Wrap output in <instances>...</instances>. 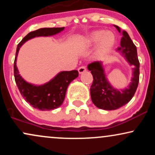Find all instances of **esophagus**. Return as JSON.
I'll return each instance as SVG.
<instances>
[{
  "instance_id": "1",
  "label": "esophagus",
  "mask_w": 155,
  "mask_h": 155,
  "mask_svg": "<svg viewBox=\"0 0 155 155\" xmlns=\"http://www.w3.org/2000/svg\"><path fill=\"white\" fill-rule=\"evenodd\" d=\"M86 71H87V68L85 66H81L78 68V71H79V74H82V73Z\"/></svg>"
}]
</instances>
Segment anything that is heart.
<instances>
[{
  "instance_id": "1",
  "label": "heart",
  "mask_w": 155,
  "mask_h": 155,
  "mask_svg": "<svg viewBox=\"0 0 155 155\" xmlns=\"http://www.w3.org/2000/svg\"><path fill=\"white\" fill-rule=\"evenodd\" d=\"M97 43V54L104 55L111 50L115 43V36L111 31H96L88 35L84 45L90 47Z\"/></svg>"
}]
</instances>
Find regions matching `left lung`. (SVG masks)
Here are the masks:
<instances>
[{
    "label": "left lung",
    "instance_id": "left-lung-1",
    "mask_svg": "<svg viewBox=\"0 0 155 155\" xmlns=\"http://www.w3.org/2000/svg\"><path fill=\"white\" fill-rule=\"evenodd\" d=\"M116 27L120 33V28ZM120 47L117 50L122 53L130 65H133V77L128 87L117 90L110 84L105 75L102 62H93L89 64L88 69L93 76V82L90 87V95L92 103L97 108L104 110H115L127 104L132 99L136 92L139 81L140 64L137 56V49L128 33L122 31Z\"/></svg>",
    "mask_w": 155,
    "mask_h": 155
}]
</instances>
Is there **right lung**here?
I'll use <instances>...</instances> for the list:
<instances>
[{"label": "right lung", "instance_id": "add662e5", "mask_svg": "<svg viewBox=\"0 0 155 155\" xmlns=\"http://www.w3.org/2000/svg\"><path fill=\"white\" fill-rule=\"evenodd\" d=\"M63 30L64 28H45L32 31L24 37L17 47L14 63V74L17 87L27 102L30 103L33 107L41 111L55 109L63 104L68 87L73 80L79 76V72L76 70L61 71L49 82L37 86L27 82L19 74L16 65L17 57L22 44L29 39L38 36H50L59 33Z\"/></svg>", "mask_w": 155, "mask_h": 155}]
</instances>
